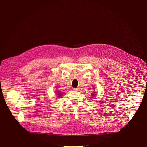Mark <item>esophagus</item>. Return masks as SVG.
Listing matches in <instances>:
<instances>
[{
    "instance_id": "obj_1",
    "label": "esophagus",
    "mask_w": 147,
    "mask_h": 147,
    "mask_svg": "<svg viewBox=\"0 0 147 147\" xmlns=\"http://www.w3.org/2000/svg\"><path fill=\"white\" fill-rule=\"evenodd\" d=\"M73 90L74 91H78L79 89L78 88H73Z\"/></svg>"
}]
</instances>
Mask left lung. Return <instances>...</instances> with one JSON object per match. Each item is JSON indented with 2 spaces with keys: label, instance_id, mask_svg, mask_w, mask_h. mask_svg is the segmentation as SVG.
Instances as JSON below:
<instances>
[{
  "label": "left lung",
  "instance_id": "1",
  "mask_svg": "<svg viewBox=\"0 0 147 147\" xmlns=\"http://www.w3.org/2000/svg\"><path fill=\"white\" fill-rule=\"evenodd\" d=\"M94 95V94H93V95Z\"/></svg>",
  "mask_w": 147,
  "mask_h": 147
}]
</instances>
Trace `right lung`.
<instances>
[{
	"mask_svg": "<svg viewBox=\"0 0 147 147\" xmlns=\"http://www.w3.org/2000/svg\"><path fill=\"white\" fill-rule=\"evenodd\" d=\"M57 95H61V93H60V92H57Z\"/></svg>",
	"mask_w": 147,
	"mask_h": 147,
	"instance_id": "right-lung-1",
	"label": "right lung"
}]
</instances>
